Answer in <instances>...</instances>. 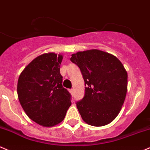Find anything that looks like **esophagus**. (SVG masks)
Here are the masks:
<instances>
[{
	"instance_id": "esophagus-1",
	"label": "esophagus",
	"mask_w": 150,
	"mask_h": 150,
	"mask_svg": "<svg viewBox=\"0 0 150 150\" xmlns=\"http://www.w3.org/2000/svg\"><path fill=\"white\" fill-rule=\"evenodd\" d=\"M69 91H70V93H71L73 94V93H74V89H70Z\"/></svg>"
}]
</instances>
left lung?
<instances>
[{
	"mask_svg": "<svg viewBox=\"0 0 150 150\" xmlns=\"http://www.w3.org/2000/svg\"><path fill=\"white\" fill-rule=\"evenodd\" d=\"M81 71L85 95L76 103L82 119L90 125L110 123L120 112L127 89V73L115 56L93 49L71 54Z\"/></svg>",
	"mask_w": 150,
	"mask_h": 150,
	"instance_id": "obj_1",
	"label": "left lung"
}]
</instances>
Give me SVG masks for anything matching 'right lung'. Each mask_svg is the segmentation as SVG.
Instances as JSON below:
<instances>
[{
  "label": "right lung",
  "instance_id": "add662e5",
  "mask_svg": "<svg viewBox=\"0 0 150 150\" xmlns=\"http://www.w3.org/2000/svg\"><path fill=\"white\" fill-rule=\"evenodd\" d=\"M62 59L61 54H42L18 78L17 92L22 108L32 120L43 127L60 123L71 105L70 94L62 84Z\"/></svg>",
  "mask_w": 150,
  "mask_h": 150
}]
</instances>
